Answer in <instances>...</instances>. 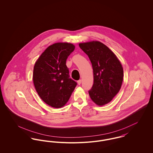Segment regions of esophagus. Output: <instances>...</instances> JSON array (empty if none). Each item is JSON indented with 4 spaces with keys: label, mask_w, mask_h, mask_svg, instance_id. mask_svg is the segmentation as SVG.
<instances>
[{
    "label": "esophagus",
    "mask_w": 153,
    "mask_h": 153,
    "mask_svg": "<svg viewBox=\"0 0 153 153\" xmlns=\"http://www.w3.org/2000/svg\"><path fill=\"white\" fill-rule=\"evenodd\" d=\"M77 82H78V85H81V82H82L81 79H79V80H78V81H77Z\"/></svg>",
    "instance_id": "34e87169"
}]
</instances>
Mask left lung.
I'll return each mask as SVG.
<instances>
[{"label":"left lung","mask_w":153,"mask_h":153,"mask_svg":"<svg viewBox=\"0 0 153 153\" xmlns=\"http://www.w3.org/2000/svg\"><path fill=\"white\" fill-rule=\"evenodd\" d=\"M79 46L92 62L94 83L89 96L96 105H104L120 91L123 77L122 64L116 55L99 41L80 43Z\"/></svg>","instance_id":"8db88e82"}]
</instances>
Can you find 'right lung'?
<instances>
[{
    "mask_svg": "<svg viewBox=\"0 0 153 153\" xmlns=\"http://www.w3.org/2000/svg\"><path fill=\"white\" fill-rule=\"evenodd\" d=\"M75 49L68 42L49 46L35 62L33 82L41 99L53 108H61L68 101L76 83L69 78L66 60Z\"/></svg>",
    "mask_w": 153,
    "mask_h": 153,
    "instance_id": "right-lung-1",
    "label": "right lung"
}]
</instances>
